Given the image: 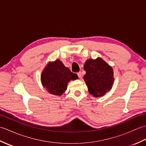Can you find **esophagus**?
<instances>
[{"label":"esophagus","instance_id":"esophagus-1","mask_svg":"<svg viewBox=\"0 0 146 146\" xmlns=\"http://www.w3.org/2000/svg\"><path fill=\"white\" fill-rule=\"evenodd\" d=\"M77 75H78V76L80 78H82V73H81V72H78V73H77Z\"/></svg>","mask_w":146,"mask_h":146}]
</instances>
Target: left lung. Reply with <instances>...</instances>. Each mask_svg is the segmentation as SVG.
Instances as JSON below:
<instances>
[{
    "label": "left lung",
    "instance_id": "obj_1",
    "mask_svg": "<svg viewBox=\"0 0 146 146\" xmlns=\"http://www.w3.org/2000/svg\"><path fill=\"white\" fill-rule=\"evenodd\" d=\"M83 69L86 71L83 80L94 97H102L110 91L114 82L113 70L103 59H88Z\"/></svg>",
    "mask_w": 146,
    "mask_h": 146
}]
</instances>
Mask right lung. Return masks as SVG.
I'll list each match as a JSON object with an SVG mask.
<instances>
[{
    "label": "right lung",
    "mask_w": 146,
    "mask_h": 146,
    "mask_svg": "<svg viewBox=\"0 0 146 146\" xmlns=\"http://www.w3.org/2000/svg\"><path fill=\"white\" fill-rule=\"evenodd\" d=\"M78 77L71 72L60 60L49 61L42 70L41 81L49 94L61 96L66 90L68 83L71 80H75Z\"/></svg>",
    "instance_id": "1"
}]
</instances>
